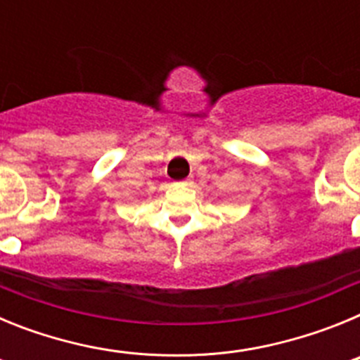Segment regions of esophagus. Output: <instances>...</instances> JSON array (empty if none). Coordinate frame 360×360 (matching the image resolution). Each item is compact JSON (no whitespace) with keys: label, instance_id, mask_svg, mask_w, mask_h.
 <instances>
[{"label":"esophagus","instance_id":"34e87169","mask_svg":"<svg viewBox=\"0 0 360 360\" xmlns=\"http://www.w3.org/2000/svg\"><path fill=\"white\" fill-rule=\"evenodd\" d=\"M191 184H193V180H191V178H186L182 182H178V186H191Z\"/></svg>","mask_w":360,"mask_h":360}]
</instances>
